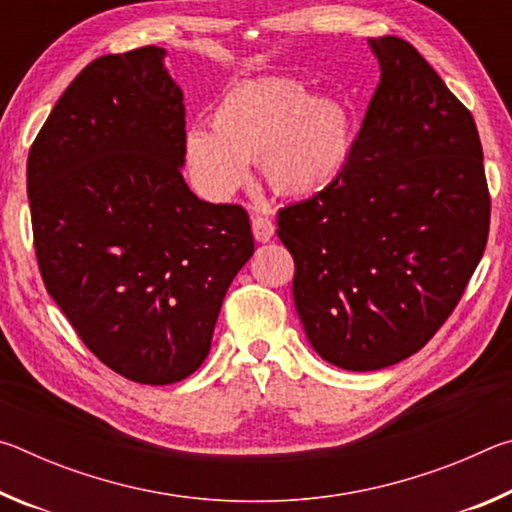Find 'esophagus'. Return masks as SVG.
Instances as JSON below:
<instances>
[{"mask_svg": "<svg viewBox=\"0 0 512 512\" xmlns=\"http://www.w3.org/2000/svg\"><path fill=\"white\" fill-rule=\"evenodd\" d=\"M253 235L257 241H271L273 235H275V223L271 216L266 214H255L253 216Z\"/></svg>", "mask_w": 512, "mask_h": 512, "instance_id": "34e87169", "label": "esophagus"}]
</instances>
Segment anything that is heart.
<instances>
[{"label":"heart","mask_w":512,"mask_h":512,"mask_svg":"<svg viewBox=\"0 0 512 512\" xmlns=\"http://www.w3.org/2000/svg\"><path fill=\"white\" fill-rule=\"evenodd\" d=\"M210 126L189 128L187 162L207 192L228 196L262 162L273 189L316 194L341 176L350 158V115L339 99L309 97L302 83L277 79L239 85L216 103Z\"/></svg>","instance_id":"obj_1"}]
</instances>
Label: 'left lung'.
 Listing matches in <instances>:
<instances>
[{
    "label": "left lung",
    "instance_id": "obj_1",
    "mask_svg": "<svg viewBox=\"0 0 512 512\" xmlns=\"http://www.w3.org/2000/svg\"><path fill=\"white\" fill-rule=\"evenodd\" d=\"M379 83L341 176L277 212L307 339L343 370L427 345L461 302L490 230L472 112L418 49L368 38Z\"/></svg>",
    "mask_w": 512,
    "mask_h": 512
}]
</instances>
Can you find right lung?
I'll use <instances>...</instances> for the list:
<instances>
[{"instance_id":"right-lung-1","label":"right lung","mask_w":512,"mask_h":512,"mask_svg":"<svg viewBox=\"0 0 512 512\" xmlns=\"http://www.w3.org/2000/svg\"><path fill=\"white\" fill-rule=\"evenodd\" d=\"M164 49L101 56L31 144L27 192L47 293L94 357L137 384L192 375L221 302L253 255L241 205L183 178V92Z\"/></svg>"}]
</instances>
